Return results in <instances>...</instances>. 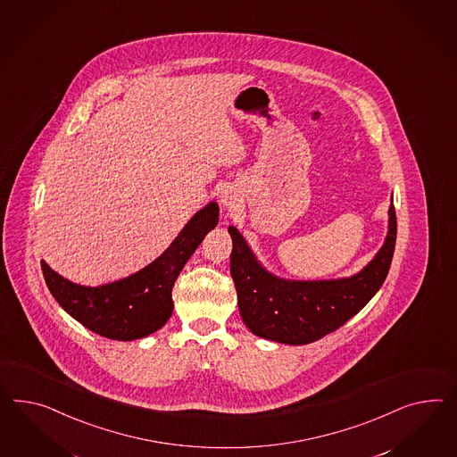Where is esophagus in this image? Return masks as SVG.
Masks as SVG:
<instances>
[{
    "label": "esophagus",
    "instance_id": "34e87169",
    "mask_svg": "<svg viewBox=\"0 0 457 457\" xmlns=\"http://www.w3.org/2000/svg\"><path fill=\"white\" fill-rule=\"evenodd\" d=\"M220 197H221V204L226 210H235L239 203V195L235 187H226Z\"/></svg>",
    "mask_w": 457,
    "mask_h": 457
}]
</instances>
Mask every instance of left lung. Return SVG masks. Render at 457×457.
<instances>
[{"label": "left lung", "instance_id": "obj_1", "mask_svg": "<svg viewBox=\"0 0 457 457\" xmlns=\"http://www.w3.org/2000/svg\"><path fill=\"white\" fill-rule=\"evenodd\" d=\"M387 233L374 258L351 276L333 279H286L270 271L235 226L231 276L237 308L247 329L281 345L314 343L356 316L379 291L389 272L395 246V211H387Z\"/></svg>", "mask_w": 457, "mask_h": 457}]
</instances>
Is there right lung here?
Returning a JSON list of instances; mask_svg holds the SVG:
<instances>
[{
  "mask_svg": "<svg viewBox=\"0 0 457 457\" xmlns=\"http://www.w3.org/2000/svg\"><path fill=\"white\" fill-rule=\"evenodd\" d=\"M218 220L220 206L211 201L193 214L161 256L123 279L83 286L64 279L41 262L45 281L58 304L89 331L114 341L143 339L171 318L174 281Z\"/></svg>",
  "mask_w": 457,
  "mask_h": 457,
  "instance_id": "right-lung-1",
  "label": "right lung"
}]
</instances>
